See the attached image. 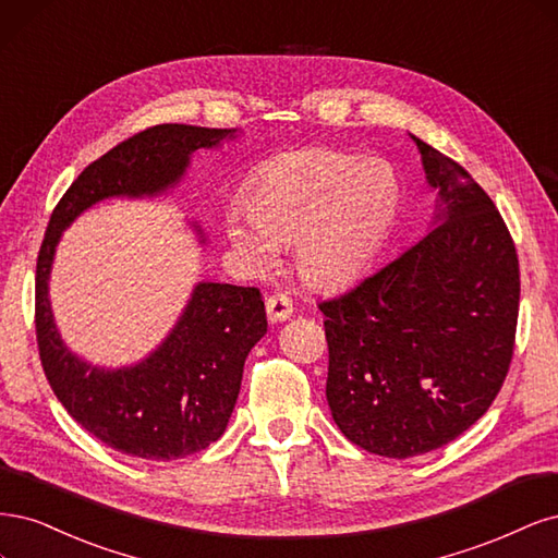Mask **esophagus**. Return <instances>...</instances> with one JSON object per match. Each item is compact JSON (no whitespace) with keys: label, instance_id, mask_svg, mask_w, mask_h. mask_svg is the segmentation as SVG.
<instances>
[{"label":"esophagus","instance_id":"34e87169","mask_svg":"<svg viewBox=\"0 0 558 558\" xmlns=\"http://www.w3.org/2000/svg\"><path fill=\"white\" fill-rule=\"evenodd\" d=\"M292 311H294L292 299L287 296V294H282V292H276V294H271V296L266 299V315H268V319H271V322L290 319Z\"/></svg>","mask_w":558,"mask_h":558}]
</instances>
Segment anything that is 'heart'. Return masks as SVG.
Instances as JSON below:
<instances>
[{
    "label": "heart",
    "mask_w": 558,
    "mask_h": 558,
    "mask_svg": "<svg viewBox=\"0 0 558 558\" xmlns=\"http://www.w3.org/2000/svg\"><path fill=\"white\" fill-rule=\"evenodd\" d=\"M403 190L383 161L329 148L287 153L250 190L247 222L229 220L227 236L243 253L268 259L274 245H296L301 278L338 292L362 278L399 220Z\"/></svg>",
    "instance_id": "heart-1"
}]
</instances>
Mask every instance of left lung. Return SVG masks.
I'll return each instance as SVG.
<instances>
[{
  "label": "left lung",
  "mask_w": 558,
  "mask_h": 558,
  "mask_svg": "<svg viewBox=\"0 0 558 558\" xmlns=\"http://www.w3.org/2000/svg\"><path fill=\"white\" fill-rule=\"evenodd\" d=\"M434 229L336 299L317 303L329 345L327 401L371 454L417 457L473 426L506 380L519 315V259L498 208L428 143Z\"/></svg>",
  "instance_id": "obj_1"
}]
</instances>
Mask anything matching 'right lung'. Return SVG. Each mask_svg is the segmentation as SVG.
Instances as JSON below:
<instances>
[{
	"label": "right lung",
	"mask_w": 558,
	"mask_h": 558,
	"mask_svg": "<svg viewBox=\"0 0 558 558\" xmlns=\"http://www.w3.org/2000/svg\"><path fill=\"white\" fill-rule=\"evenodd\" d=\"M236 130L155 124L85 167L50 215L37 259L34 325L41 366L60 403L85 430L122 454L171 461L218 440L241 389L247 352L266 333L257 287L199 282L155 352L124 368H97L71 352L52 322L48 278L62 231L109 196H157L190 167V155Z\"/></svg>",
	"instance_id": "obj_1"
}]
</instances>
